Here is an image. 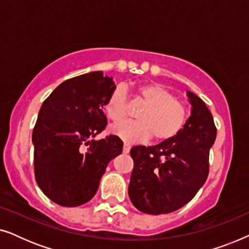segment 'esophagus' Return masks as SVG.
Segmentation results:
<instances>
[{"label":"esophagus","mask_w":249,"mask_h":249,"mask_svg":"<svg viewBox=\"0 0 249 249\" xmlns=\"http://www.w3.org/2000/svg\"><path fill=\"white\" fill-rule=\"evenodd\" d=\"M129 152H130V145L127 144V142H124V153H125V154H128Z\"/></svg>","instance_id":"esophagus-1"}]
</instances>
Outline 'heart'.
<instances>
[{
  "label": "heart",
  "mask_w": 249,
  "mask_h": 249,
  "mask_svg": "<svg viewBox=\"0 0 249 249\" xmlns=\"http://www.w3.org/2000/svg\"><path fill=\"white\" fill-rule=\"evenodd\" d=\"M136 94L146 104L137 114L138 121H124L110 128L111 132L127 142H142L153 137L164 142L180 131L186 121V110L168 88L160 84H144L136 88ZM127 91L115 87L104 103L107 117L120 121L125 117Z\"/></svg>",
  "instance_id": "heart-1"
}]
</instances>
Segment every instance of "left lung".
Here are the masks:
<instances>
[{
	"label": "left lung",
	"mask_w": 249,
	"mask_h": 249,
	"mask_svg": "<svg viewBox=\"0 0 249 249\" xmlns=\"http://www.w3.org/2000/svg\"><path fill=\"white\" fill-rule=\"evenodd\" d=\"M190 117L172 138L154 146H135L128 194L136 209L166 214L190 202L209 176V155L216 138L213 117L205 103L187 91Z\"/></svg>",
	"instance_id": "8db88e82"
}]
</instances>
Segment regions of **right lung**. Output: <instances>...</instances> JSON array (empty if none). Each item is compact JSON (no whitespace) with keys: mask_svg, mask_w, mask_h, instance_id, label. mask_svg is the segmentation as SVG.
Here are the masks:
<instances>
[{"mask_svg":"<svg viewBox=\"0 0 249 249\" xmlns=\"http://www.w3.org/2000/svg\"><path fill=\"white\" fill-rule=\"evenodd\" d=\"M114 88L112 77L93 71L63 81L42 104L33 131L35 178L61 206L89 202L107 164L122 153L118 136L89 141L107 127L102 108Z\"/></svg>","mask_w":249,"mask_h":249,"instance_id":"add662e5","label":"right lung"}]
</instances>
